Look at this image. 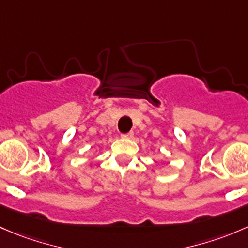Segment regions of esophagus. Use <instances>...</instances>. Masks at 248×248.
<instances>
[{
  "label": "esophagus",
  "mask_w": 248,
  "mask_h": 248,
  "mask_svg": "<svg viewBox=\"0 0 248 248\" xmlns=\"http://www.w3.org/2000/svg\"><path fill=\"white\" fill-rule=\"evenodd\" d=\"M132 137H134V132H132V131L127 132V134L122 135V139H125V140H131Z\"/></svg>",
  "instance_id": "34e87169"
}]
</instances>
